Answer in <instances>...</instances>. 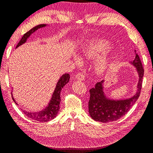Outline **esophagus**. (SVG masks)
I'll return each mask as SVG.
<instances>
[{
    "instance_id": "obj_1",
    "label": "esophagus",
    "mask_w": 153,
    "mask_h": 153,
    "mask_svg": "<svg viewBox=\"0 0 153 153\" xmlns=\"http://www.w3.org/2000/svg\"><path fill=\"white\" fill-rule=\"evenodd\" d=\"M76 79L77 80H79V81H84L85 80V75L82 73H78L76 75Z\"/></svg>"
}]
</instances>
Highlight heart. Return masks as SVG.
<instances>
[{"instance_id": "obj_1", "label": "heart", "mask_w": 153, "mask_h": 153, "mask_svg": "<svg viewBox=\"0 0 153 153\" xmlns=\"http://www.w3.org/2000/svg\"><path fill=\"white\" fill-rule=\"evenodd\" d=\"M112 45L111 42L104 39H91L89 40L82 47V53L87 58H96L102 55L107 53L111 50ZM75 60L79 61L80 58L76 56ZM110 61L108 59L100 60L96 64V69L97 71L102 72L107 68Z\"/></svg>"}]
</instances>
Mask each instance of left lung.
I'll list each match as a JSON object with an SVG mask.
<instances>
[{"mask_svg":"<svg viewBox=\"0 0 153 153\" xmlns=\"http://www.w3.org/2000/svg\"><path fill=\"white\" fill-rule=\"evenodd\" d=\"M130 63L136 67L139 76L136 94L127 99L112 100L108 98L104 92V81L97 82L95 87L89 90V113L90 117L95 121L102 123L117 121L126 114L138 99L142 89L144 68L141 60L137 53L134 61Z\"/></svg>","mask_w":153,"mask_h":153,"instance_id":"1","label":"left lung"}]
</instances>
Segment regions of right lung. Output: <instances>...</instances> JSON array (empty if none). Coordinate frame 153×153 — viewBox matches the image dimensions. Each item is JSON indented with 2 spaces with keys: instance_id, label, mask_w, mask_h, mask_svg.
<instances>
[{
  "instance_id": "right-lung-1",
  "label": "right lung",
  "mask_w": 153,
  "mask_h": 153,
  "mask_svg": "<svg viewBox=\"0 0 153 153\" xmlns=\"http://www.w3.org/2000/svg\"><path fill=\"white\" fill-rule=\"evenodd\" d=\"M47 26L46 24H40L38 26L32 27L31 30H30L28 32H27L26 34H24V36H22V38L20 40L18 44L17 45L16 48L19 46L22 45V44L25 43L26 42L27 38H29L30 36V35L34 33V32L37 30L41 28V27H45ZM70 80V74H64L60 77L59 81H57L56 88L52 95L51 99L50 100L49 103L47 105V106L45 108L42 110V111L39 112H30L25 111H22L24 113L26 114L29 118L35 120V121H40V122H46L50 121V120L53 119L56 117L57 113H58L59 110V104L61 102V99H60V93L63 87L66 85L69 82ZM12 97H13V101L15 103L17 104L16 102V100H14L13 97V94L11 93Z\"/></svg>"
}]
</instances>
